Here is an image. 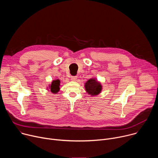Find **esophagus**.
I'll return each instance as SVG.
<instances>
[{
    "instance_id": "34e87169",
    "label": "esophagus",
    "mask_w": 158,
    "mask_h": 158,
    "mask_svg": "<svg viewBox=\"0 0 158 158\" xmlns=\"http://www.w3.org/2000/svg\"><path fill=\"white\" fill-rule=\"evenodd\" d=\"M71 80L72 81H76V80H77V77H76V76H71Z\"/></svg>"
}]
</instances>
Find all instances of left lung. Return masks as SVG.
I'll use <instances>...</instances> for the list:
<instances>
[{
	"mask_svg": "<svg viewBox=\"0 0 158 158\" xmlns=\"http://www.w3.org/2000/svg\"><path fill=\"white\" fill-rule=\"evenodd\" d=\"M85 89L86 92L93 96L98 95L102 90V85L95 78L89 79L85 83Z\"/></svg>",
	"mask_w": 158,
	"mask_h": 158,
	"instance_id": "1",
	"label": "left lung"
}]
</instances>
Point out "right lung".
<instances>
[{
	"instance_id": "add662e5",
	"label": "right lung",
	"mask_w": 158,
	"mask_h": 158,
	"mask_svg": "<svg viewBox=\"0 0 158 158\" xmlns=\"http://www.w3.org/2000/svg\"><path fill=\"white\" fill-rule=\"evenodd\" d=\"M59 86H60V80L56 79L52 82L51 84L49 85V89L52 93L57 94L60 90Z\"/></svg>"
}]
</instances>
